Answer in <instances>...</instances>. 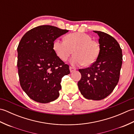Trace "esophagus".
<instances>
[{"label": "esophagus", "instance_id": "esophagus-1", "mask_svg": "<svg viewBox=\"0 0 134 134\" xmlns=\"http://www.w3.org/2000/svg\"><path fill=\"white\" fill-rule=\"evenodd\" d=\"M70 72H72L74 71H75L76 70L75 68L73 67H71V66H70Z\"/></svg>", "mask_w": 134, "mask_h": 134}]
</instances>
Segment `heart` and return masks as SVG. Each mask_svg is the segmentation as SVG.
Here are the masks:
<instances>
[{
  "mask_svg": "<svg viewBox=\"0 0 134 134\" xmlns=\"http://www.w3.org/2000/svg\"><path fill=\"white\" fill-rule=\"evenodd\" d=\"M53 50L63 61H66L74 53L71 60L74 65L90 66L98 59L101 51L99 44L93 40L92 37L85 33L69 34L65 40L56 39L53 43Z\"/></svg>",
  "mask_w": 134,
  "mask_h": 134,
  "instance_id": "heart-1",
  "label": "heart"
}]
</instances>
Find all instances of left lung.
I'll use <instances>...</instances> for the list:
<instances>
[{"mask_svg":"<svg viewBox=\"0 0 134 134\" xmlns=\"http://www.w3.org/2000/svg\"><path fill=\"white\" fill-rule=\"evenodd\" d=\"M94 32L99 37L100 53L89 67L79 69L81 79L78 86L85 98L101 100L109 96L118 83L123 55L120 45L112 36L100 31Z\"/></svg>","mask_w":134,"mask_h":134,"instance_id":"8db88e82","label":"left lung"}]
</instances>
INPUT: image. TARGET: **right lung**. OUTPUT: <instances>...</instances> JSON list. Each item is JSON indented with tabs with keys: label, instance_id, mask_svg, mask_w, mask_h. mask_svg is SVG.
<instances>
[{
	"label": "right lung",
	"instance_id": "1",
	"mask_svg": "<svg viewBox=\"0 0 134 134\" xmlns=\"http://www.w3.org/2000/svg\"><path fill=\"white\" fill-rule=\"evenodd\" d=\"M69 32L41 25L28 31L17 48V67L22 89L33 100L48 103L59 96L61 81L70 73L69 65L56 55L53 43Z\"/></svg>",
	"mask_w": 134,
	"mask_h": 134
}]
</instances>
